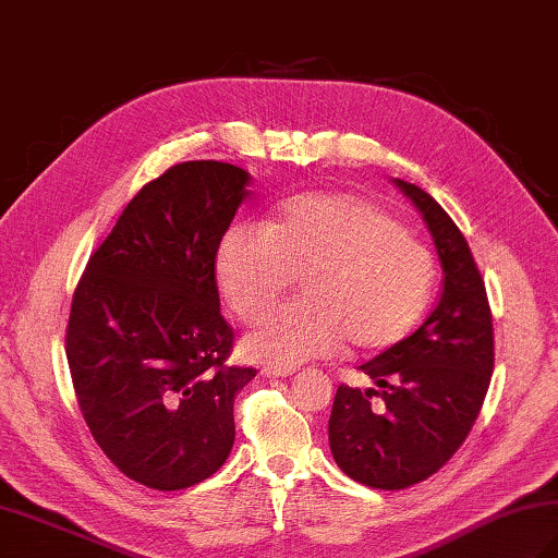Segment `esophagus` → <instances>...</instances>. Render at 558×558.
I'll return each instance as SVG.
<instances>
[{"label":"esophagus","mask_w":558,"mask_h":558,"mask_svg":"<svg viewBox=\"0 0 558 558\" xmlns=\"http://www.w3.org/2000/svg\"><path fill=\"white\" fill-rule=\"evenodd\" d=\"M264 374L270 376V378H282V376H292L294 372L292 369H280V366H266Z\"/></svg>","instance_id":"esophagus-1"}]
</instances>
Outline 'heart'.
<instances>
[{"mask_svg":"<svg viewBox=\"0 0 558 558\" xmlns=\"http://www.w3.org/2000/svg\"><path fill=\"white\" fill-rule=\"evenodd\" d=\"M436 266L396 216L362 196L322 192L290 201L278 220L234 225L216 278L242 322H258L304 278L302 302L266 318L242 342L246 357L294 366L342 342L384 352L405 340L432 298Z\"/></svg>","mask_w":558,"mask_h":558,"instance_id":"heart-1","label":"heart"}]
</instances>
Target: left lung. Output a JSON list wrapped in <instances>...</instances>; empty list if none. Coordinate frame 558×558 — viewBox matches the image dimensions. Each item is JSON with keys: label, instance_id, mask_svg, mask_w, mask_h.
Masks as SVG:
<instances>
[{"label": "left lung", "instance_id": "8db88e82", "mask_svg": "<svg viewBox=\"0 0 558 558\" xmlns=\"http://www.w3.org/2000/svg\"><path fill=\"white\" fill-rule=\"evenodd\" d=\"M393 184L432 232L444 268L441 298L412 336L360 366L374 388H338L328 420L338 468L388 492L446 465L475 424L494 372L492 310L465 236L424 189Z\"/></svg>", "mask_w": 558, "mask_h": 558}]
</instances>
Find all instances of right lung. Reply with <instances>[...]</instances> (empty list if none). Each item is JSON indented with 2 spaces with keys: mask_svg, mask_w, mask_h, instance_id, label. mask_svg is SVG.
<instances>
[{
  "mask_svg": "<svg viewBox=\"0 0 558 558\" xmlns=\"http://www.w3.org/2000/svg\"><path fill=\"white\" fill-rule=\"evenodd\" d=\"M246 170L189 160L129 201L88 258L66 326L88 429L129 480L158 492L208 480L234 444V396L256 369L228 366L218 246L248 196Z\"/></svg>",
  "mask_w": 558,
  "mask_h": 558,
  "instance_id": "obj_1",
  "label": "right lung"
}]
</instances>
